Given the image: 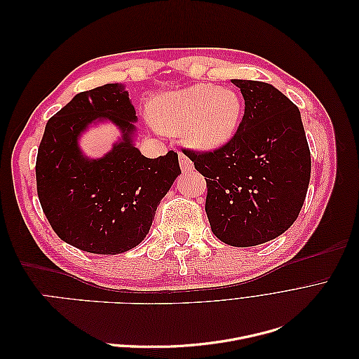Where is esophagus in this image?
Returning <instances> with one entry per match:
<instances>
[{"label": "esophagus", "instance_id": "34e87169", "mask_svg": "<svg viewBox=\"0 0 359 359\" xmlns=\"http://www.w3.org/2000/svg\"><path fill=\"white\" fill-rule=\"evenodd\" d=\"M178 160H180V166H181L182 173H189V172H191V170L194 169L193 161H191L186 154L180 153V154H178Z\"/></svg>", "mask_w": 359, "mask_h": 359}]
</instances>
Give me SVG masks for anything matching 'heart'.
I'll return each instance as SVG.
<instances>
[{"mask_svg": "<svg viewBox=\"0 0 359 359\" xmlns=\"http://www.w3.org/2000/svg\"><path fill=\"white\" fill-rule=\"evenodd\" d=\"M244 114L241 94L214 83H194L161 94L151 119L161 132L180 135L190 148L210 153L236 135Z\"/></svg>", "mask_w": 359, "mask_h": 359, "instance_id": "heart-1", "label": "heart"}]
</instances>
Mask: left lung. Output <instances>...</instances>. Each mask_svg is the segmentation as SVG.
Listing matches in <instances>:
<instances>
[{
  "label": "left lung",
  "mask_w": 359,
  "mask_h": 359,
  "mask_svg": "<svg viewBox=\"0 0 359 359\" xmlns=\"http://www.w3.org/2000/svg\"><path fill=\"white\" fill-rule=\"evenodd\" d=\"M245 111L214 153L186 156L206 180L205 211L224 244L252 247L285 233L306 201L311 158L298 107L276 86L232 79Z\"/></svg>",
  "instance_id": "1"
}]
</instances>
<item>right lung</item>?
<instances>
[{"mask_svg": "<svg viewBox=\"0 0 359 359\" xmlns=\"http://www.w3.org/2000/svg\"><path fill=\"white\" fill-rule=\"evenodd\" d=\"M135 123L124 83L76 94L48 121L37 154V193L64 243L94 255H119L145 240L181 169L173 151L157 158L140 154ZM100 123L115 125L120 136L106 155L90 158L80 139Z\"/></svg>", "mask_w": 359, "mask_h": 359, "instance_id": "obj_1", "label": "right lung"}]
</instances>
